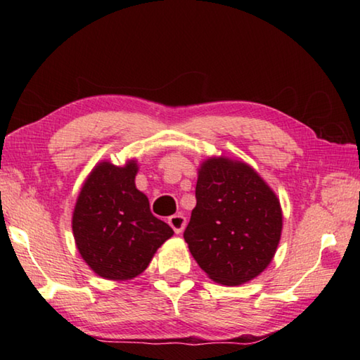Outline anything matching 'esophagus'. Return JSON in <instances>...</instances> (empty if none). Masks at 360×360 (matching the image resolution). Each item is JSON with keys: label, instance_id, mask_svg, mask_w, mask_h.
<instances>
[{"label": "esophagus", "instance_id": "1", "mask_svg": "<svg viewBox=\"0 0 360 360\" xmlns=\"http://www.w3.org/2000/svg\"><path fill=\"white\" fill-rule=\"evenodd\" d=\"M168 224L174 230V233H182V230H184L187 224V219L182 214H174L168 219Z\"/></svg>", "mask_w": 360, "mask_h": 360}]
</instances>
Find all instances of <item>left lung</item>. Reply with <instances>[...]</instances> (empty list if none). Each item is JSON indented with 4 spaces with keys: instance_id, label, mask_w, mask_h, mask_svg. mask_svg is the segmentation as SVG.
I'll list each match as a JSON object with an SVG mask.
<instances>
[{
    "instance_id": "left-lung-1",
    "label": "left lung",
    "mask_w": 360,
    "mask_h": 360,
    "mask_svg": "<svg viewBox=\"0 0 360 360\" xmlns=\"http://www.w3.org/2000/svg\"><path fill=\"white\" fill-rule=\"evenodd\" d=\"M195 197L184 240L200 268L224 285L257 278L281 240L283 210L273 188L251 165L221 155L200 163Z\"/></svg>"
}]
</instances>
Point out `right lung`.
<instances>
[{"instance_id": "1", "label": "right lung", "mask_w": 360, "mask_h": 360, "mask_svg": "<svg viewBox=\"0 0 360 360\" xmlns=\"http://www.w3.org/2000/svg\"><path fill=\"white\" fill-rule=\"evenodd\" d=\"M138 162L96 163L85 178L72 211V235L85 264L111 281L133 279L148 268L173 229L150 212L138 191Z\"/></svg>"}]
</instances>
